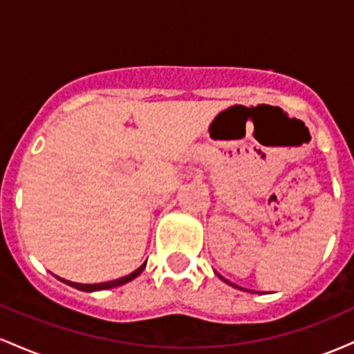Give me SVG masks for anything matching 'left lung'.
<instances>
[{"label": "left lung", "mask_w": 354, "mask_h": 354, "mask_svg": "<svg viewBox=\"0 0 354 354\" xmlns=\"http://www.w3.org/2000/svg\"><path fill=\"white\" fill-rule=\"evenodd\" d=\"M223 281H226V283H228V284H231V286H236V284H233V283H230V281H228V279H225V278H223Z\"/></svg>", "instance_id": "8db88e82"}]
</instances>
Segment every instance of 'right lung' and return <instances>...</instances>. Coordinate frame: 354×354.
Listing matches in <instances>:
<instances>
[{
  "label": "right lung",
  "instance_id": "obj_1",
  "mask_svg": "<svg viewBox=\"0 0 354 354\" xmlns=\"http://www.w3.org/2000/svg\"><path fill=\"white\" fill-rule=\"evenodd\" d=\"M145 266H146V263H145V265H141L140 268H138L136 271H133L131 274H128V276H123V278H120V279H115V281H108V283H98V284H81V283H73V281H66V279H61V278H59V279H61V281H63V283H66V284H70V286L76 288V290H81V291H88V293H91V291L109 290V288H116V286H121V284H126V283H129V281H131V279H135L136 276H140L141 273H143Z\"/></svg>",
  "mask_w": 354,
  "mask_h": 354
}]
</instances>
